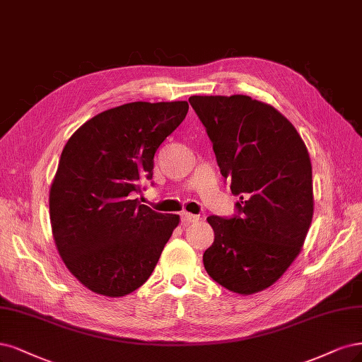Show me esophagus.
Wrapping results in <instances>:
<instances>
[{
    "label": "esophagus",
    "instance_id": "esophagus-1",
    "mask_svg": "<svg viewBox=\"0 0 362 362\" xmlns=\"http://www.w3.org/2000/svg\"><path fill=\"white\" fill-rule=\"evenodd\" d=\"M199 220V216H194V214H190V213H182L181 214V221L184 224H190V223H194Z\"/></svg>",
    "mask_w": 362,
    "mask_h": 362
}]
</instances>
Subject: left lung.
Masks as SVG:
<instances>
[{
    "instance_id": "8db88e82",
    "label": "left lung",
    "mask_w": 362,
    "mask_h": 362,
    "mask_svg": "<svg viewBox=\"0 0 362 362\" xmlns=\"http://www.w3.org/2000/svg\"><path fill=\"white\" fill-rule=\"evenodd\" d=\"M217 165L240 196L238 216H209L214 243L204 253L208 276L252 295L269 288L300 255L313 218L307 146L292 122L248 95H192Z\"/></svg>"
}]
</instances>
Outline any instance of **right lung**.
I'll return each mask as SVG.
<instances>
[{
    "instance_id": "obj_1",
    "label": "right lung",
    "mask_w": 362,
    "mask_h": 362,
    "mask_svg": "<svg viewBox=\"0 0 362 362\" xmlns=\"http://www.w3.org/2000/svg\"><path fill=\"white\" fill-rule=\"evenodd\" d=\"M189 112L187 102H133L93 117L71 134L49 192L58 253L85 288L110 298L149 279L180 216L130 194L153 178L154 154Z\"/></svg>"
}]
</instances>
